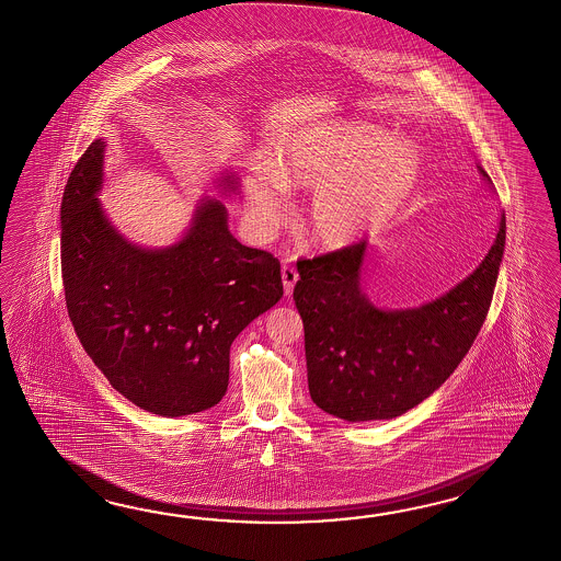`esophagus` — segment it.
Listing matches in <instances>:
<instances>
[{"mask_svg":"<svg viewBox=\"0 0 561 561\" xmlns=\"http://www.w3.org/2000/svg\"><path fill=\"white\" fill-rule=\"evenodd\" d=\"M299 280V273L295 271V266H290V264H283V287H285V295H290L293 293V288H295V283Z\"/></svg>","mask_w":561,"mask_h":561,"instance_id":"obj_1","label":"esophagus"}]
</instances>
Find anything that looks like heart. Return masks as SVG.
I'll return each instance as SVG.
<instances>
[{
	"label": "heart",
	"instance_id": "obj_1",
	"mask_svg": "<svg viewBox=\"0 0 561 561\" xmlns=\"http://www.w3.org/2000/svg\"><path fill=\"white\" fill-rule=\"evenodd\" d=\"M423 162L413 142L366 122L305 129L273 159V171L244 176L254 228L268 233L288 216V188L316 193L309 230L317 244L342 250L390 226L421 185Z\"/></svg>",
	"mask_w": 561,
	"mask_h": 561
}]
</instances>
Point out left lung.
Here are the masks:
<instances>
[{
  "instance_id": "obj_1",
  "label": "left lung",
  "mask_w": 561,
  "mask_h": 561,
  "mask_svg": "<svg viewBox=\"0 0 561 561\" xmlns=\"http://www.w3.org/2000/svg\"><path fill=\"white\" fill-rule=\"evenodd\" d=\"M478 171L492 188L480 164ZM504 240L501 214L494 244L474 273L442 297L407 309L378 307L364 293L366 242L301 260L293 299L317 407L350 423L394 419L442 387L486 319Z\"/></svg>"
}]
</instances>
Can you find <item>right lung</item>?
<instances>
[{"instance_id":"add662e5","label":"right lung","mask_w":561,"mask_h":561,"mask_svg":"<svg viewBox=\"0 0 561 561\" xmlns=\"http://www.w3.org/2000/svg\"><path fill=\"white\" fill-rule=\"evenodd\" d=\"M105 140L75 164L60 203L65 299L89 358L129 402L159 416L224 399L238 333L283 297L280 262L231 236L228 209L203 197L185 233L146 248L122 236L98 199ZM214 187L238 193L233 171Z\"/></svg>"}]
</instances>
